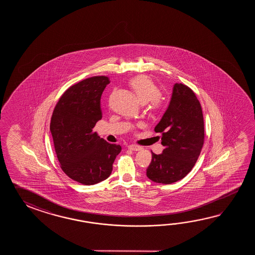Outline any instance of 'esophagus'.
<instances>
[{
  "label": "esophagus",
  "mask_w": 255,
  "mask_h": 255,
  "mask_svg": "<svg viewBox=\"0 0 255 255\" xmlns=\"http://www.w3.org/2000/svg\"><path fill=\"white\" fill-rule=\"evenodd\" d=\"M141 147L140 146H137V145H135V144H131L128 146V149L130 150H133V151H138V150H140Z\"/></svg>",
  "instance_id": "1"
}]
</instances>
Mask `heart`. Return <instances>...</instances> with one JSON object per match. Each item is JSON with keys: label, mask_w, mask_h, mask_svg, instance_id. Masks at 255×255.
<instances>
[{"label": "heart", "mask_w": 255, "mask_h": 255, "mask_svg": "<svg viewBox=\"0 0 255 255\" xmlns=\"http://www.w3.org/2000/svg\"><path fill=\"white\" fill-rule=\"evenodd\" d=\"M129 85L141 103L148 102L153 110L160 108L161 97L159 90L150 77L144 75L135 76L130 80Z\"/></svg>", "instance_id": "b5f03b06"}]
</instances>
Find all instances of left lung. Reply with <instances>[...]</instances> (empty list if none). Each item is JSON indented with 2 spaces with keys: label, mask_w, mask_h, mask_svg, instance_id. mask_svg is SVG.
<instances>
[{
  "label": "left lung",
  "mask_w": 255,
  "mask_h": 255,
  "mask_svg": "<svg viewBox=\"0 0 255 255\" xmlns=\"http://www.w3.org/2000/svg\"><path fill=\"white\" fill-rule=\"evenodd\" d=\"M155 132L161 134L162 154L152 152L146 176L152 181L171 184L194 167L204 144V121L199 99L181 83L174 85L172 98Z\"/></svg>",
  "instance_id": "obj_1"
}]
</instances>
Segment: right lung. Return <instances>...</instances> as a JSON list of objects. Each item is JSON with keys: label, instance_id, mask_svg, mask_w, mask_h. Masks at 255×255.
I'll use <instances>...</instances> for the list:
<instances>
[{"label": "right lung", "instance_id": "obj_1", "mask_svg": "<svg viewBox=\"0 0 255 255\" xmlns=\"http://www.w3.org/2000/svg\"><path fill=\"white\" fill-rule=\"evenodd\" d=\"M106 76L84 79L61 96L50 130L60 167L70 179L84 185L108 179L121 146L110 144L93 131L102 119L100 99L109 84Z\"/></svg>", "mask_w": 255, "mask_h": 255}]
</instances>
